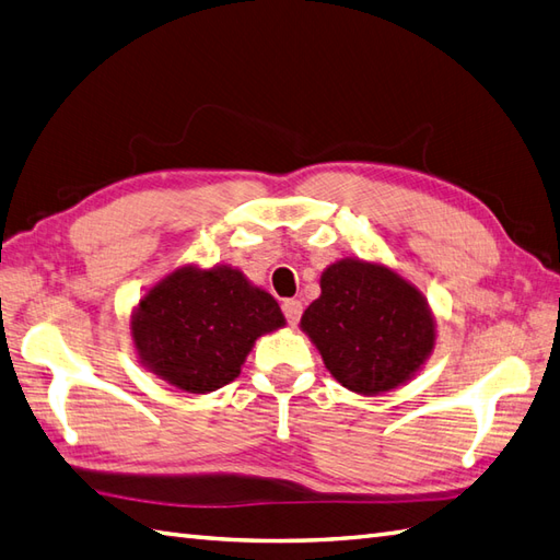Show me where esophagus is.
<instances>
[{
    "label": "esophagus",
    "mask_w": 560,
    "mask_h": 560,
    "mask_svg": "<svg viewBox=\"0 0 560 560\" xmlns=\"http://www.w3.org/2000/svg\"><path fill=\"white\" fill-rule=\"evenodd\" d=\"M281 310H283V315H285V319H289V324H298V319H301V315H303V305H301V301H283L281 303Z\"/></svg>",
    "instance_id": "34e87169"
}]
</instances>
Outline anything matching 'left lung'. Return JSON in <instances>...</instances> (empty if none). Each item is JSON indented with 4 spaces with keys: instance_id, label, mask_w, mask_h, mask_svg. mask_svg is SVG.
<instances>
[{
    "instance_id": "left-lung-1",
    "label": "left lung",
    "mask_w": 560,
    "mask_h": 560,
    "mask_svg": "<svg viewBox=\"0 0 560 560\" xmlns=\"http://www.w3.org/2000/svg\"><path fill=\"white\" fill-rule=\"evenodd\" d=\"M301 329L348 392L376 396L408 384L436 346V319L418 285L384 262L336 259Z\"/></svg>"
}]
</instances>
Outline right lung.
Wrapping results in <instances>:
<instances>
[{
    "instance_id": "obj_1",
    "label": "right lung",
    "mask_w": 560,
    "mask_h": 560,
    "mask_svg": "<svg viewBox=\"0 0 560 560\" xmlns=\"http://www.w3.org/2000/svg\"><path fill=\"white\" fill-rule=\"evenodd\" d=\"M281 327L275 298L231 265L176 267L131 312L140 365L186 394L236 380L259 336Z\"/></svg>"
}]
</instances>
